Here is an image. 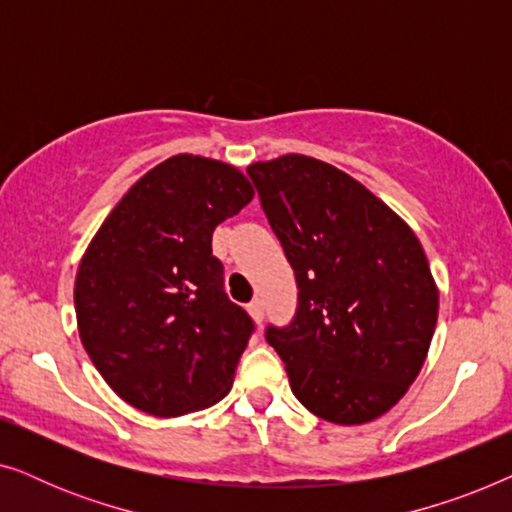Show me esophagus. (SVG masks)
I'll use <instances>...</instances> for the list:
<instances>
[{
    "instance_id": "esophagus-1",
    "label": "esophagus",
    "mask_w": 512,
    "mask_h": 512,
    "mask_svg": "<svg viewBox=\"0 0 512 512\" xmlns=\"http://www.w3.org/2000/svg\"><path fill=\"white\" fill-rule=\"evenodd\" d=\"M247 310H249V314H251V319H254L256 324H261V321H263V303H261V300H258V298L251 300Z\"/></svg>"
}]
</instances>
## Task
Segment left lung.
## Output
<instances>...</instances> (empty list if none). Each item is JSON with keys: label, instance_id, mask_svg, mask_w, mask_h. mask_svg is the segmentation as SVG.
<instances>
[{"label": "left lung", "instance_id": "obj_1", "mask_svg": "<svg viewBox=\"0 0 512 512\" xmlns=\"http://www.w3.org/2000/svg\"><path fill=\"white\" fill-rule=\"evenodd\" d=\"M298 282V312L265 338L291 391L331 424H366L417 380L438 286L412 228L347 172L303 153L247 167Z\"/></svg>", "mask_w": 512, "mask_h": 512}]
</instances>
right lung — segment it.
<instances>
[{"mask_svg": "<svg viewBox=\"0 0 512 512\" xmlns=\"http://www.w3.org/2000/svg\"><path fill=\"white\" fill-rule=\"evenodd\" d=\"M251 198L235 165L179 153L135 181L90 240L74 282L76 326L132 408L181 417L233 387L254 324L223 293L212 233Z\"/></svg>", "mask_w": 512, "mask_h": 512, "instance_id": "1", "label": "right lung"}]
</instances>
